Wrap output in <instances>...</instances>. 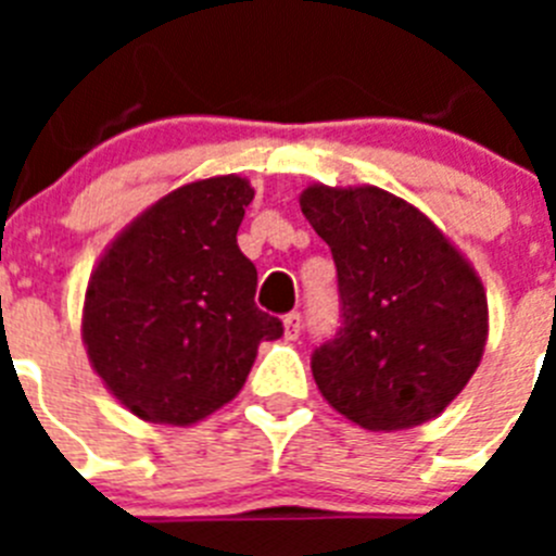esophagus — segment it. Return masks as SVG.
<instances>
[{
  "label": "esophagus",
  "instance_id": "esophagus-1",
  "mask_svg": "<svg viewBox=\"0 0 556 556\" xmlns=\"http://www.w3.org/2000/svg\"><path fill=\"white\" fill-rule=\"evenodd\" d=\"M301 331H303V317L298 312H292V314H287V317H283V337L287 339H298L301 337Z\"/></svg>",
  "mask_w": 556,
  "mask_h": 556
}]
</instances>
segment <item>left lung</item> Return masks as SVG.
Segmentation results:
<instances>
[{
	"mask_svg": "<svg viewBox=\"0 0 556 556\" xmlns=\"http://www.w3.org/2000/svg\"><path fill=\"white\" fill-rule=\"evenodd\" d=\"M303 217L331 248L342 328L312 356L328 404L370 431L437 417L488 345V292L424 211L378 186L314 184Z\"/></svg>",
	"mask_w": 556,
	"mask_h": 556,
	"instance_id": "left-lung-1",
	"label": "left lung"
}]
</instances>
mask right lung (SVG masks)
<instances>
[{
    "label": "right lung",
    "instance_id": "1",
    "mask_svg": "<svg viewBox=\"0 0 556 556\" xmlns=\"http://www.w3.org/2000/svg\"><path fill=\"white\" fill-rule=\"evenodd\" d=\"M239 175L169 191L105 248L88 278L83 342L102 384L150 424L191 426L230 404L264 339L283 326L255 306L236 230L253 200Z\"/></svg>",
    "mask_w": 556,
    "mask_h": 556
}]
</instances>
